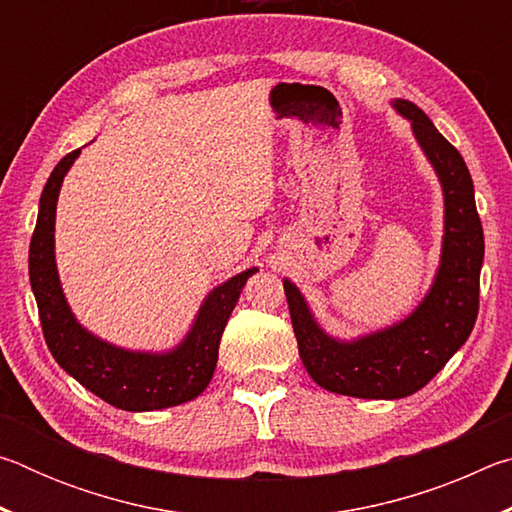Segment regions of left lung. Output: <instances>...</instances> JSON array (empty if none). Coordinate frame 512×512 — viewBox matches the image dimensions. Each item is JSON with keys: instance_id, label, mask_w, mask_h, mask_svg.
<instances>
[{"instance_id": "8db88e82", "label": "left lung", "mask_w": 512, "mask_h": 512, "mask_svg": "<svg viewBox=\"0 0 512 512\" xmlns=\"http://www.w3.org/2000/svg\"><path fill=\"white\" fill-rule=\"evenodd\" d=\"M395 108L411 119L415 140L445 192L443 257L427 298L402 323L343 343L318 327L296 284L284 280L298 352L311 379L327 391L363 400H397L427 386L467 341L479 314L483 228L470 171L415 103L397 99Z\"/></svg>"}]
</instances>
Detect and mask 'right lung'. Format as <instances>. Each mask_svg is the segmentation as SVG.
Instances as JSON below:
<instances>
[{"mask_svg": "<svg viewBox=\"0 0 512 512\" xmlns=\"http://www.w3.org/2000/svg\"><path fill=\"white\" fill-rule=\"evenodd\" d=\"M81 149L67 153L51 171L40 196L36 230L29 246V277L47 348L58 366L90 393L124 411H155L178 406L205 391L219 359L225 323L239 293L257 268L230 277L203 302L187 339L167 354L128 352L83 329L60 289L54 259V221L60 185Z\"/></svg>", "mask_w": 512, "mask_h": 512, "instance_id": "obj_1", "label": "right lung"}]
</instances>
